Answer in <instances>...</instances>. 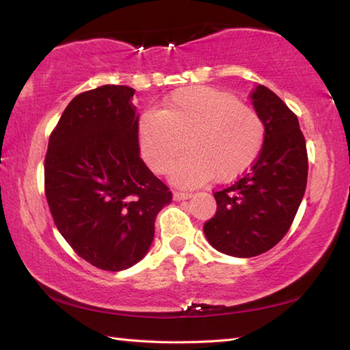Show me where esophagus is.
Instances as JSON below:
<instances>
[{
	"instance_id": "34e87169",
	"label": "esophagus",
	"mask_w": 350,
	"mask_h": 350,
	"mask_svg": "<svg viewBox=\"0 0 350 350\" xmlns=\"http://www.w3.org/2000/svg\"><path fill=\"white\" fill-rule=\"evenodd\" d=\"M191 196H193V194L189 193V191H176L174 193V199L176 200H185V199H189Z\"/></svg>"
}]
</instances>
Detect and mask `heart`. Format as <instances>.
<instances>
[{"mask_svg": "<svg viewBox=\"0 0 350 350\" xmlns=\"http://www.w3.org/2000/svg\"><path fill=\"white\" fill-rule=\"evenodd\" d=\"M137 135L142 157L157 174H168L187 148L173 179L200 185L213 177L228 182L244 174L262 151L265 125L256 109L233 94L188 86L171 94L159 111L142 116Z\"/></svg>", "mask_w": 350, "mask_h": 350, "instance_id": "heart-1", "label": "heart"}]
</instances>
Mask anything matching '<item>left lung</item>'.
<instances>
[{
	"label": "left lung",
	"instance_id": "left-lung-1",
	"mask_svg": "<svg viewBox=\"0 0 350 350\" xmlns=\"http://www.w3.org/2000/svg\"><path fill=\"white\" fill-rule=\"evenodd\" d=\"M262 117L265 142L250 170L215 191L217 208L204 224L216 250L252 258L269 252L288 232L307 185V148L298 117L273 91L258 85L252 92Z\"/></svg>",
	"mask_w": 350,
	"mask_h": 350
}]
</instances>
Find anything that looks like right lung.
<instances>
[{"label": "right lung", "instance_id": "right-lung-1", "mask_svg": "<svg viewBox=\"0 0 350 350\" xmlns=\"http://www.w3.org/2000/svg\"><path fill=\"white\" fill-rule=\"evenodd\" d=\"M134 90L103 85L72 98L51 133L44 193L58 232L94 267L145 256L173 193L140 157Z\"/></svg>", "mask_w": 350, "mask_h": 350}]
</instances>
